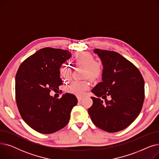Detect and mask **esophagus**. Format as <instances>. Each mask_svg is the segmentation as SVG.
<instances>
[{
  "instance_id": "1",
  "label": "esophagus",
  "mask_w": 159,
  "mask_h": 159,
  "mask_svg": "<svg viewBox=\"0 0 159 159\" xmlns=\"http://www.w3.org/2000/svg\"><path fill=\"white\" fill-rule=\"evenodd\" d=\"M82 99V97H77V100H78V101H80Z\"/></svg>"
}]
</instances>
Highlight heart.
<instances>
[{"label":"heart","mask_w":159,"mask_h":159,"mask_svg":"<svg viewBox=\"0 0 159 159\" xmlns=\"http://www.w3.org/2000/svg\"><path fill=\"white\" fill-rule=\"evenodd\" d=\"M73 61L84 67V76L91 80H95L101 76L102 67L101 62L94 61V57L91 53L86 52H78L74 55ZM60 75L62 78L68 79L70 76L69 66L63 65L60 68ZM89 88L87 80L73 81L67 86L66 91L68 93L82 96Z\"/></svg>","instance_id":"1"}]
</instances>
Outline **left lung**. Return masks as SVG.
<instances>
[{"label":"left lung","instance_id":"1","mask_svg":"<svg viewBox=\"0 0 159 159\" xmlns=\"http://www.w3.org/2000/svg\"><path fill=\"white\" fill-rule=\"evenodd\" d=\"M103 65L102 81L91 92L93 105L88 109L97 127L110 133L121 131L139 116L144 100V80L137 67L119 53L94 49ZM111 97L110 101L106 99ZM105 99V104L99 97Z\"/></svg>","mask_w":159,"mask_h":159}]
</instances>
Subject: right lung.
I'll return each instance as SVG.
<instances>
[{"mask_svg": "<svg viewBox=\"0 0 159 159\" xmlns=\"http://www.w3.org/2000/svg\"><path fill=\"white\" fill-rule=\"evenodd\" d=\"M71 55L68 50L40 49L26 58L16 72V105L24 121L37 132L49 134L65 127L77 104V98L71 93L61 98L49 95L62 84L59 70Z\"/></svg>", "mask_w": 159, "mask_h": 159, "instance_id": "add662e5", "label": "right lung"}]
</instances>
